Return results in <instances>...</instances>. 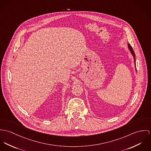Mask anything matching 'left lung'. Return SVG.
I'll list each match as a JSON object with an SVG mask.
<instances>
[{"instance_id":"1","label":"left lung","mask_w":151,"mask_h":151,"mask_svg":"<svg viewBox=\"0 0 151 151\" xmlns=\"http://www.w3.org/2000/svg\"><path fill=\"white\" fill-rule=\"evenodd\" d=\"M128 47H129V50L130 51V52L132 53V54L133 55V58H134V64H135V67H136V65H135V53H134V50H133V48L132 47V46H130V44H128ZM135 69H136V68H135Z\"/></svg>"}]
</instances>
